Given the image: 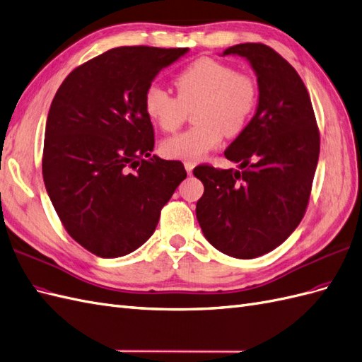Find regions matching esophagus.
Masks as SVG:
<instances>
[{
    "label": "esophagus",
    "instance_id": "34e87169",
    "mask_svg": "<svg viewBox=\"0 0 362 362\" xmlns=\"http://www.w3.org/2000/svg\"><path fill=\"white\" fill-rule=\"evenodd\" d=\"M184 168H185V170H187L189 175H192V172H193V169H194V163L185 161V163H184Z\"/></svg>",
    "mask_w": 362,
    "mask_h": 362
}]
</instances>
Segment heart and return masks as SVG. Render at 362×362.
<instances>
[{
	"label": "heart",
	"mask_w": 362,
	"mask_h": 362,
	"mask_svg": "<svg viewBox=\"0 0 362 362\" xmlns=\"http://www.w3.org/2000/svg\"><path fill=\"white\" fill-rule=\"evenodd\" d=\"M177 97L158 85L144 94V111L163 131H177L193 111L194 128L169 136L161 143L168 158L198 161L216 149L223 132L234 136L243 131L257 102L256 83L250 76L234 73L227 64L201 57L173 79Z\"/></svg>",
	"instance_id": "1"
}]
</instances>
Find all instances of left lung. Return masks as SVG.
<instances>
[{
	"mask_svg": "<svg viewBox=\"0 0 362 362\" xmlns=\"http://www.w3.org/2000/svg\"><path fill=\"white\" fill-rule=\"evenodd\" d=\"M257 77L254 117L226 149L238 170L198 165L204 184L199 227L211 245L238 259L263 256L285 242L305 216L320 155L310 97L289 62L263 44H238Z\"/></svg>",
	"mask_w": 362,
	"mask_h": 362,
	"instance_id": "left-lung-1",
	"label": "left lung"
}]
</instances>
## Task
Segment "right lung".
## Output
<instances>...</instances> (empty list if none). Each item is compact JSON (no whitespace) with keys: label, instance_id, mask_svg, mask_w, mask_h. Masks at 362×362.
<instances>
[{"label":"right lung","instance_id":"add662e5","mask_svg":"<svg viewBox=\"0 0 362 362\" xmlns=\"http://www.w3.org/2000/svg\"><path fill=\"white\" fill-rule=\"evenodd\" d=\"M189 48L117 47L77 66L45 124L42 175L68 234L105 259L140 248L187 173L153 151L144 94Z\"/></svg>","mask_w":362,"mask_h":362}]
</instances>
